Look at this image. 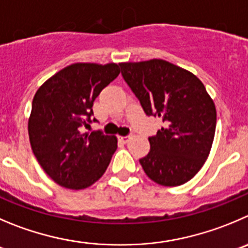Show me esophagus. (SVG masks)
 Listing matches in <instances>:
<instances>
[{"label":"esophagus","instance_id":"34e87169","mask_svg":"<svg viewBox=\"0 0 248 248\" xmlns=\"http://www.w3.org/2000/svg\"><path fill=\"white\" fill-rule=\"evenodd\" d=\"M130 140V136H119V141L123 143H126Z\"/></svg>","mask_w":248,"mask_h":248}]
</instances>
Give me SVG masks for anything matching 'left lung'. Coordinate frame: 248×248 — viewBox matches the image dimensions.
<instances>
[{
  "instance_id": "8db88e82",
  "label": "left lung",
  "mask_w": 248,
  "mask_h": 248,
  "mask_svg": "<svg viewBox=\"0 0 248 248\" xmlns=\"http://www.w3.org/2000/svg\"><path fill=\"white\" fill-rule=\"evenodd\" d=\"M119 65L146 114L164 123L148 138L151 150L140 159L146 175L163 186L187 183L203 167L216 133V106L206 87L195 74L163 60Z\"/></svg>"
}]
</instances>
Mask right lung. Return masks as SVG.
I'll use <instances>...</instances> for the list:
<instances>
[{
    "instance_id": "obj_1",
    "label": "right lung",
    "mask_w": 248,
    "mask_h": 248,
    "mask_svg": "<svg viewBox=\"0 0 248 248\" xmlns=\"http://www.w3.org/2000/svg\"><path fill=\"white\" fill-rule=\"evenodd\" d=\"M119 73L115 63H74L52 75L35 93L28 123L30 145L58 185L82 190L107 169L117 138L82 133V126L91 123L95 98Z\"/></svg>"
}]
</instances>
